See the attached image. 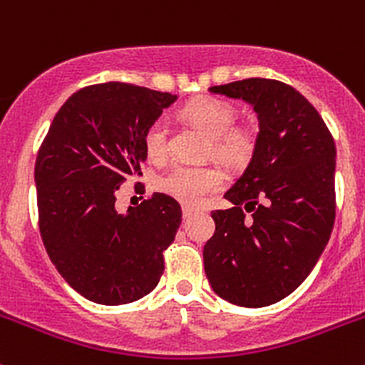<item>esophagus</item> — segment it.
I'll list each match as a JSON object with an SVG mask.
<instances>
[{
  "instance_id": "esophagus-1",
  "label": "esophagus",
  "mask_w": 365,
  "mask_h": 365,
  "mask_svg": "<svg viewBox=\"0 0 365 365\" xmlns=\"http://www.w3.org/2000/svg\"><path fill=\"white\" fill-rule=\"evenodd\" d=\"M182 213H183V219H190V217L194 215V208H190V206H183Z\"/></svg>"
}]
</instances>
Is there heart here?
Listing matches in <instances>:
<instances>
[{
  "label": "heart",
  "instance_id": "heart-1",
  "mask_svg": "<svg viewBox=\"0 0 365 365\" xmlns=\"http://www.w3.org/2000/svg\"><path fill=\"white\" fill-rule=\"evenodd\" d=\"M185 116L210 134V150L226 162H244L251 157L254 138L249 130L231 127L235 121V109L219 98H197L185 108ZM145 152L152 160L160 162L168 155V121L157 118L146 128ZM222 185V173L210 164L187 165L180 164L169 169L157 180L160 192L183 205L197 206L208 194Z\"/></svg>",
  "mask_w": 365,
  "mask_h": 365
}]
</instances>
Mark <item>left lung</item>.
<instances>
[{"label": "left lung", "mask_w": 365, "mask_h": 365, "mask_svg": "<svg viewBox=\"0 0 365 365\" xmlns=\"http://www.w3.org/2000/svg\"><path fill=\"white\" fill-rule=\"evenodd\" d=\"M210 91L251 104L259 132L247 169L224 194L233 206L212 212L206 277L231 304L267 307L295 292L329 244L336 145L319 113L289 84L251 77Z\"/></svg>", "instance_id": "8db88e82"}]
</instances>
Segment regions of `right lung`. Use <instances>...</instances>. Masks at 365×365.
<instances>
[{
  "label": "right lung",
  "instance_id": "1",
  "mask_svg": "<svg viewBox=\"0 0 365 365\" xmlns=\"http://www.w3.org/2000/svg\"><path fill=\"white\" fill-rule=\"evenodd\" d=\"M127 83L81 88L60 108L35 162L38 226L61 277L102 305L148 295L164 272L162 252L182 222L178 201L155 192L118 213L116 192L141 175L146 128L176 101Z\"/></svg>",
  "mask_w": 365,
  "mask_h": 365
}]
</instances>
